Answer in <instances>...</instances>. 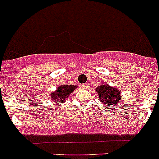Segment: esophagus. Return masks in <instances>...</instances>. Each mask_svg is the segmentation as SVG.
I'll list each match as a JSON object with an SVG mask.
<instances>
[{"mask_svg": "<svg viewBox=\"0 0 159 159\" xmlns=\"http://www.w3.org/2000/svg\"><path fill=\"white\" fill-rule=\"evenodd\" d=\"M81 89H88V87H89V85H88L87 83H84V84H81Z\"/></svg>", "mask_w": 159, "mask_h": 159, "instance_id": "34e87169", "label": "esophagus"}]
</instances>
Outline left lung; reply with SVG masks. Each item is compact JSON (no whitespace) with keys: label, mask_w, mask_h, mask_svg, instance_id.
I'll list each match as a JSON object with an SVG mask.
<instances>
[{"label":"left lung","mask_w":159,"mask_h":159,"mask_svg":"<svg viewBox=\"0 0 159 159\" xmlns=\"http://www.w3.org/2000/svg\"><path fill=\"white\" fill-rule=\"evenodd\" d=\"M95 91L98 93L99 100L106 105V108L117 106L122 98L120 90L117 88L111 87L106 83H102L101 85L95 88Z\"/></svg>","instance_id":"left-lung-1"}]
</instances>
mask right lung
Masks as SVG:
<instances>
[{
	"label": "right lung",
	"mask_w": 159,
	"mask_h": 159,
	"mask_svg": "<svg viewBox=\"0 0 159 159\" xmlns=\"http://www.w3.org/2000/svg\"><path fill=\"white\" fill-rule=\"evenodd\" d=\"M78 86L76 85H68V84H63V85L59 86L55 92H53L50 93V100L52 103H53V106H58L60 102L64 103L65 100L67 99V97L70 95L72 92H74Z\"/></svg>",
	"instance_id": "add662e5"
}]
</instances>
